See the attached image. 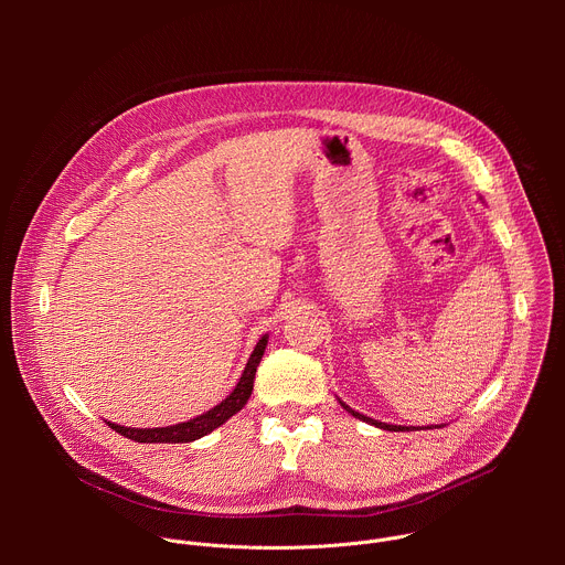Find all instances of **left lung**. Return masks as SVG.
Returning <instances> with one entry per match:
<instances>
[{
	"mask_svg": "<svg viewBox=\"0 0 565 565\" xmlns=\"http://www.w3.org/2000/svg\"><path fill=\"white\" fill-rule=\"evenodd\" d=\"M342 407L347 409V412H351L355 418H360V420H364V423H371V425H375V427H380V429H386V431H409L412 427H397V425H384V423H377V420H373V418H366V416H362V414H358V412H353V409H349L344 402H342Z\"/></svg>",
	"mask_w": 565,
	"mask_h": 565,
	"instance_id": "obj_1",
	"label": "left lung"
}]
</instances>
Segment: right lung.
Listing matches in <instances>:
<instances>
[{
	"label": "right lung",
	"mask_w": 565,
	"mask_h": 565,
	"mask_svg": "<svg viewBox=\"0 0 565 565\" xmlns=\"http://www.w3.org/2000/svg\"><path fill=\"white\" fill-rule=\"evenodd\" d=\"M266 344H268V338L264 335L244 373H241V380L236 382L234 391L221 402V405H216L214 409H210L207 414L199 416V418H192L188 423H181V425H174V427H158V429H131V427H120V425H114V423H107L116 434L125 436V438H131L136 443H192L201 436H207L210 431H214L216 427H221L227 418H232L236 412L244 409V405L248 402L250 393H253V386H255V373H257V366L262 362V355L266 351Z\"/></svg>",
	"instance_id": "obj_1"
}]
</instances>
